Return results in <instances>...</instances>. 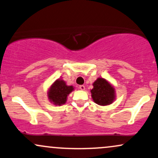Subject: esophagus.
<instances>
[{"instance_id": "obj_1", "label": "esophagus", "mask_w": 158, "mask_h": 158, "mask_svg": "<svg viewBox=\"0 0 158 158\" xmlns=\"http://www.w3.org/2000/svg\"><path fill=\"white\" fill-rule=\"evenodd\" d=\"M79 88H80V90H85V87L84 86V85H80V86H79Z\"/></svg>"}]
</instances>
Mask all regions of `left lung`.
<instances>
[{"label":"left lung","mask_w":158,"mask_h":158,"mask_svg":"<svg viewBox=\"0 0 158 158\" xmlns=\"http://www.w3.org/2000/svg\"><path fill=\"white\" fill-rule=\"evenodd\" d=\"M94 88L90 90L94 102L99 106H108L115 99V89L103 78H98L93 83Z\"/></svg>","instance_id":"obj_1"}]
</instances>
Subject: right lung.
Instances as JSON below:
<instances>
[{
  "mask_svg": "<svg viewBox=\"0 0 158 158\" xmlns=\"http://www.w3.org/2000/svg\"><path fill=\"white\" fill-rule=\"evenodd\" d=\"M73 86L67 85L62 79H57L50 86L48 90V99L50 102L56 106H61L64 104L67 97L73 90Z\"/></svg>",
  "mask_w": 158,
  "mask_h": 158,
  "instance_id": "1",
  "label": "right lung"
}]
</instances>
